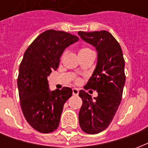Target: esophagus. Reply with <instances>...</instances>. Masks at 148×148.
Masks as SVG:
<instances>
[{"label":"esophagus","instance_id":"esophagus-1","mask_svg":"<svg viewBox=\"0 0 148 148\" xmlns=\"http://www.w3.org/2000/svg\"><path fill=\"white\" fill-rule=\"evenodd\" d=\"M78 93H79V90L77 88H74L73 89V95H78Z\"/></svg>","mask_w":148,"mask_h":148}]
</instances>
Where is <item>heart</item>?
Here are the masks:
<instances>
[{
    "label": "heart",
    "mask_w": 148,
    "mask_h": 148,
    "mask_svg": "<svg viewBox=\"0 0 148 148\" xmlns=\"http://www.w3.org/2000/svg\"><path fill=\"white\" fill-rule=\"evenodd\" d=\"M90 51H92L90 49L85 47V48L81 49L80 51H79V55H81V54H84V53H87V52H90ZM77 82H79V79H77Z\"/></svg>",
    "instance_id": "obj_1"
}]
</instances>
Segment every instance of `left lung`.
Returning <instances> with one entry per match:
<instances>
[{
	"instance_id": "obj_1",
	"label": "left lung",
	"mask_w": 148,
	"mask_h": 148,
	"mask_svg": "<svg viewBox=\"0 0 148 148\" xmlns=\"http://www.w3.org/2000/svg\"><path fill=\"white\" fill-rule=\"evenodd\" d=\"M85 42L97 52V62L84 88L97 90V97L80 90L82 106L78 114L81 128L88 134L104 131L111 123L120 106L125 83L124 59L119 42L107 31L78 32Z\"/></svg>"
}]
</instances>
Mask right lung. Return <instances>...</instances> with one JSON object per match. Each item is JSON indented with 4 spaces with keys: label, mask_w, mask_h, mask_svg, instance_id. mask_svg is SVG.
<instances>
[{
    "label": "right lung",
    "mask_w": 148,
    "mask_h": 148,
    "mask_svg": "<svg viewBox=\"0 0 148 148\" xmlns=\"http://www.w3.org/2000/svg\"><path fill=\"white\" fill-rule=\"evenodd\" d=\"M78 41V37L62 31L47 30L32 42L19 68L17 86L24 117L42 133L57 129L63 106L72 90L63 87L51 91L47 77L58 67L64 50Z\"/></svg>",
    "instance_id": "obj_1"
}]
</instances>
